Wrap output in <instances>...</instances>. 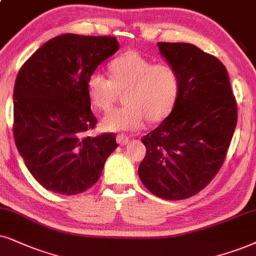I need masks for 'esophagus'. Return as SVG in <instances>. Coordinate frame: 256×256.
<instances>
[{
    "mask_svg": "<svg viewBox=\"0 0 256 256\" xmlns=\"http://www.w3.org/2000/svg\"><path fill=\"white\" fill-rule=\"evenodd\" d=\"M128 140H130V138H128V136H125V134H118L117 136V143L119 145H126L128 143Z\"/></svg>",
    "mask_w": 256,
    "mask_h": 256,
    "instance_id": "34e87169",
    "label": "esophagus"
}]
</instances>
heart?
I'll return each mask as SVG.
<instances>
[{
	"instance_id": "heart-1",
	"label": "heart",
	"mask_w": 256,
	"mask_h": 256,
	"mask_svg": "<svg viewBox=\"0 0 256 256\" xmlns=\"http://www.w3.org/2000/svg\"><path fill=\"white\" fill-rule=\"evenodd\" d=\"M111 79L98 72L87 80L90 104L105 111L118 90L124 106L108 111L100 120L105 131H136L148 122H160L172 110L180 92V76L172 66L154 64L137 53L126 52L110 64Z\"/></svg>"
}]
</instances>
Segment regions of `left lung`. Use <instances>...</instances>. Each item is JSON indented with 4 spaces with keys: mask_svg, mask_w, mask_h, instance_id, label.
Listing matches in <instances>:
<instances>
[{
    "mask_svg": "<svg viewBox=\"0 0 256 256\" xmlns=\"http://www.w3.org/2000/svg\"><path fill=\"white\" fill-rule=\"evenodd\" d=\"M160 56L180 76L172 111L144 136L146 154L138 168L142 183L164 200L200 192L224 162L238 122L226 67L184 42H158Z\"/></svg>",
    "mask_w": 256,
    "mask_h": 256,
    "instance_id": "left-lung-1",
    "label": "left lung"
}]
</instances>
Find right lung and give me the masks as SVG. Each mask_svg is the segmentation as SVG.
Instances as JSON below:
<instances>
[{"label": "right lung", "instance_id": "obj_1", "mask_svg": "<svg viewBox=\"0 0 256 256\" xmlns=\"http://www.w3.org/2000/svg\"><path fill=\"white\" fill-rule=\"evenodd\" d=\"M119 50L114 36L62 34L26 61L14 87V139L33 177L50 192L76 195L96 183L116 134L94 128L87 80Z\"/></svg>", "mask_w": 256, "mask_h": 256}]
</instances>
